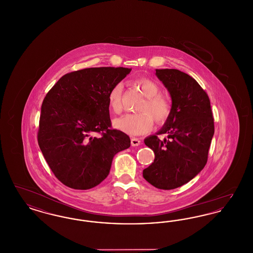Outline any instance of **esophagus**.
Here are the masks:
<instances>
[{"instance_id": "esophagus-1", "label": "esophagus", "mask_w": 253, "mask_h": 253, "mask_svg": "<svg viewBox=\"0 0 253 253\" xmlns=\"http://www.w3.org/2000/svg\"><path fill=\"white\" fill-rule=\"evenodd\" d=\"M131 145L132 146H138V145H140V140L136 137H132L131 138Z\"/></svg>"}]
</instances>
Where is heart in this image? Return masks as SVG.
<instances>
[{"mask_svg": "<svg viewBox=\"0 0 253 253\" xmlns=\"http://www.w3.org/2000/svg\"><path fill=\"white\" fill-rule=\"evenodd\" d=\"M135 84L146 96L138 108L141 112L128 113L113 121V126L116 129L131 135L149 132L153 127V119L158 125L165 123L170 114V104L165 96L160 95V87L156 82L140 78L135 81ZM122 90L123 85L119 83L109 91V107L114 113H120L122 109Z\"/></svg>", "mask_w": 253, "mask_h": 253, "instance_id": "obj_1", "label": "heart"}]
</instances>
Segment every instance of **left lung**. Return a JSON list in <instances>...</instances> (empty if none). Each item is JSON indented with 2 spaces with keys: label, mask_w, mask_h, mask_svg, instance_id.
Returning <instances> with one entry per match:
<instances>
[{
  "label": "left lung",
  "mask_w": 253,
  "mask_h": 253,
  "mask_svg": "<svg viewBox=\"0 0 253 253\" xmlns=\"http://www.w3.org/2000/svg\"><path fill=\"white\" fill-rule=\"evenodd\" d=\"M156 75L169 93L171 107L162 128L144 139L156 157L143 177L157 189L172 190L204 169L214 124L209 96L191 76L177 69H156ZM157 134L168 137L161 141Z\"/></svg>",
  "instance_id": "obj_1"
}]
</instances>
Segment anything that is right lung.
Listing matches in <instances>:
<instances>
[{
	"label": "right lung",
	"instance_id": "add662e5",
	"mask_svg": "<svg viewBox=\"0 0 253 253\" xmlns=\"http://www.w3.org/2000/svg\"><path fill=\"white\" fill-rule=\"evenodd\" d=\"M124 67H95L61 77L44 97L38 143L55 176L75 190L96 187L108 176L114 157L131 145L111 129V88L131 72ZM102 133L96 137V133Z\"/></svg>",
	"mask_w": 253,
	"mask_h": 253
}]
</instances>
